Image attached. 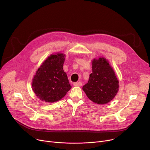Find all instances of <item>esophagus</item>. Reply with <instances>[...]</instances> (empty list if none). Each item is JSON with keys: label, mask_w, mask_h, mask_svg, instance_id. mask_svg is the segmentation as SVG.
I'll return each instance as SVG.
<instances>
[{"label": "esophagus", "mask_w": 150, "mask_h": 150, "mask_svg": "<svg viewBox=\"0 0 150 150\" xmlns=\"http://www.w3.org/2000/svg\"><path fill=\"white\" fill-rule=\"evenodd\" d=\"M74 86H76V87H81L82 85V83L81 82H74Z\"/></svg>", "instance_id": "esophagus-1"}]
</instances>
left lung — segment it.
Returning <instances> with one entry per match:
<instances>
[{"mask_svg":"<svg viewBox=\"0 0 150 150\" xmlns=\"http://www.w3.org/2000/svg\"><path fill=\"white\" fill-rule=\"evenodd\" d=\"M93 72L82 90L96 104H104L112 100L119 91V81L109 61L100 57L92 60Z\"/></svg>","mask_w":150,"mask_h":150,"instance_id":"8db88e82","label":"left lung"}]
</instances>
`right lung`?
I'll list each match as a JSON object with an SVG mask.
<instances>
[{"label":"right lung","mask_w":150,"mask_h":150,"mask_svg":"<svg viewBox=\"0 0 150 150\" xmlns=\"http://www.w3.org/2000/svg\"><path fill=\"white\" fill-rule=\"evenodd\" d=\"M65 54L61 53L49 56L36 71L32 81V88L41 100L54 103L61 100L71 89L63 66Z\"/></svg>","instance_id":"obj_1"}]
</instances>
